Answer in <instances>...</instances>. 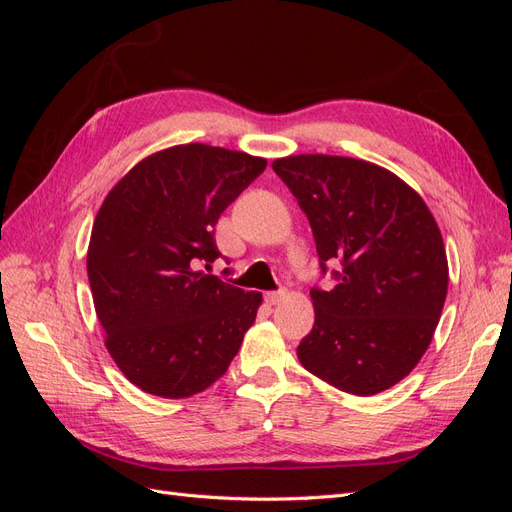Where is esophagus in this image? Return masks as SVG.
<instances>
[{
    "label": "esophagus",
    "instance_id": "34e87169",
    "mask_svg": "<svg viewBox=\"0 0 512 512\" xmlns=\"http://www.w3.org/2000/svg\"><path fill=\"white\" fill-rule=\"evenodd\" d=\"M284 297H286V290H277V292H267L265 294V299H267L269 305H277Z\"/></svg>",
    "mask_w": 512,
    "mask_h": 512
}]
</instances>
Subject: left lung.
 <instances>
[{
    "mask_svg": "<svg viewBox=\"0 0 512 512\" xmlns=\"http://www.w3.org/2000/svg\"><path fill=\"white\" fill-rule=\"evenodd\" d=\"M273 170L297 196L333 290L312 292L314 329L301 365L350 395L404 380L429 348L448 290L440 228L425 200L391 170L356 158L301 153Z\"/></svg>",
    "mask_w": 512,
    "mask_h": 512,
    "instance_id": "8db88e82",
    "label": "left lung"
}]
</instances>
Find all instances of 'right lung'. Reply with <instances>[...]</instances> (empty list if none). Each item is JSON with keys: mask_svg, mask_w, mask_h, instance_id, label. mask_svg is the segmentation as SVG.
Here are the masks:
<instances>
[{"mask_svg": "<svg viewBox=\"0 0 512 512\" xmlns=\"http://www.w3.org/2000/svg\"><path fill=\"white\" fill-rule=\"evenodd\" d=\"M267 160L203 143L134 164L91 228L87 277L104 346L138 389L185 399L222 378L252 327L260 292L196 269L213 262L215 224Z\"/></svg>", "mask_w": 512, "mask_h": 512, "instance_id": "1", "label": "right lung"}]
</instances>
